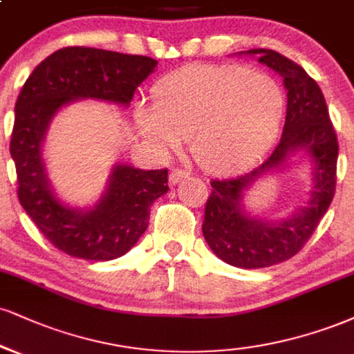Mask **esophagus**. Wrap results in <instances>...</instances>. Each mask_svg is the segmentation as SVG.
<instances>
[{"instance_id": "esophagus-1", "label": "esophagus", "mask_w": 354, "mask_h": 354, "mask_svg": "<svg viewBox=\"0 0 354 354\" xmlns=\"http://www.w3.org/2000/svg\"><path fill=\"white\" fill-rule=\"evenodd\" d=\"M185 178H188V173H186L185 169L174 168V169H171V173H169V185L171 186L178 185V183L185 180Z\"/></svg>"}]
</instances>
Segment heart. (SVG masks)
Here are the masks:
<instances>
[{"label":"heart","instance_id":"b5f03b06","mask_svg":"<svg viewBox=\"0 0 354 354\" xmlns=\"http://www.w3.org/2000/svg\"><path fill=\"white\" fill-rule=\"evenodd\" d=\"M285 115L282 85L269 72L239 66H191L153 87V105L140 104V133L161 151L193 135L191 153L206 171L244 169L270 147Z\"/></svg>","mask_w":354,"mask_h":354}]
</instances>
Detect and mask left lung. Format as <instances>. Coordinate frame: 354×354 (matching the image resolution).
Instances as JSON below:
<instances>
[{"label": "left lung", "instance_id": "left-lung-1", "mask_svg": "<svg viewBox=\"0 0 354 354\" xmlns=\"http://www.w3.org/2000/svg\"><path fill=\"white\" fill-rule=\"evenodd\" d=\"M239 54L257 55L259 62L283 79L287 117L282 138L261 166L241 176L211 181L203 234L221 261L239 269H262L288 261L299 252L330 207L336 185L338 140L325 97L304 67L270 49ZM299 152L313 163V185L296 211L274 221L247 213L243 196L250 186L267 174L281 171Z\"/></svg>", "mask_w": 354, "mask_h": 354}]
</instances>
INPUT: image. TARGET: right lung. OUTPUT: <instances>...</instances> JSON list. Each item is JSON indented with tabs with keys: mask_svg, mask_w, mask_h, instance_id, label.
I'll list each match as a JSON object with an SVG mask.
<instances>
[{
	"mask_svg": "<svg viewBox=\"0 0 354 354\" xmlns=\"http://www.w3.org/2000/svg\"><path fill=\"white\" fill-rule=\"evenodd\" d=\"M158 61L93 48H64L46 57L24 82L15 107L11 158L18 198L29 218L71 257L112 261L147 231L151 204L168 193V169L112 166L107 188L92 207H72L50 185L42 145L59 110L75 100H104L129 107Z\"/></svg>",
	"mask_w": 354,
	"mask_h": 354,
	"instance_id": "add662e5",
	"label": "right lung"
}]
</instances>
